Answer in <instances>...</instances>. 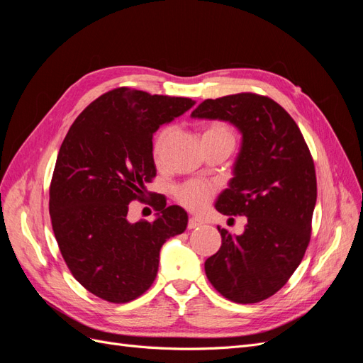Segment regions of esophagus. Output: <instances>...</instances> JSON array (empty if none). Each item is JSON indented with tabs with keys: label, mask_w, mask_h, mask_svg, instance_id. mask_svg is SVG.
<instances>
[{
	"label": "esophagus",
	"mask_w": 363,
	"mask_h": 363,
	"mask_svg": "<svg viewBox=\"0 0 363 363\" xmlns=\"http://www.w3.org/2000/svg\"><path fill=\"white\" fill-rule=\"evenodd\" d=\"M203 224V221L201 219H199V218H195V216H192V218H189V221H188V228L189 230H192V228H196V227H200Z\"/></svg>",
	"instance_id": "obj_1"
}]
</instances>
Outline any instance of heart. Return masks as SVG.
I'll use <instances>...</instances> for the list:
<instances>
[{"label":"heart","mask_w":363,"mask_h":363,"mask_svg":"<svg viewBox=\"0 0 363 363\" xmlns=\"http://www.w3.org/2000/svg\"><path fill=\"white\" fill-rule=\"evenodd\" d=\"M221 133L232 135L225 125L219 124V123H212L204 128L203 136L221 135ZM172 135H174V127H164L163 130H160V133L157 135L156 142H155V155H156V157H162L163 151H164V148H167L168 142L171 140ZM212 196H213V188L211 184L203 183V182L186 183L184 186H182V188L177 192L179 201L184 207L191 208V211H201V208H204L208 204V201L212 200Z\"/></svg>","instance_id":"heart-1"}]
</instances>
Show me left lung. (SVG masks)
Instances as JSON below:
<instances>
[{
  "label": "left lung",
  "instance_id": "8db88e82",
  "mask_svg": "<svg viewBox=\"0 0 363 363\" xmlns=\"http://www.w3.org/2000/svg\"><path fill=\"white\" fill-rule=\"evenodd\" d=\"M192 118L221 119L242 135L228 188L216 200L224 215H244L242 235L218 227L223 244L204 263L227 300L251 304L280 291L311 240L316 175L298 125L268 96L242 92L204 100Z\"/></svg>",
  "mask_w": 363,
  "mask_h": 363
}]
</instances>
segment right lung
Listing matches in <instances>:
<instances>
[{
	"instance_id": "add662e5",
	"label": "right lung",
	"mask_w": 363,
	"mask_h": 363,
	"mask_svg": "<svg viewBox=\"0 0 363 363\" xmlns=\"http://www.w3.org/2000/svg\"><path fill=\"white\" fill-rule=\"evenodd\" d=\"M191 98L116 87L77 116L59 150L50 186V216L75 280L108 303H128L150 289L167 239L188 225L180 206L159 195L152 223L128 221L156 177L152 135L188 112Z\"/></svg>"
}]
</instances>
